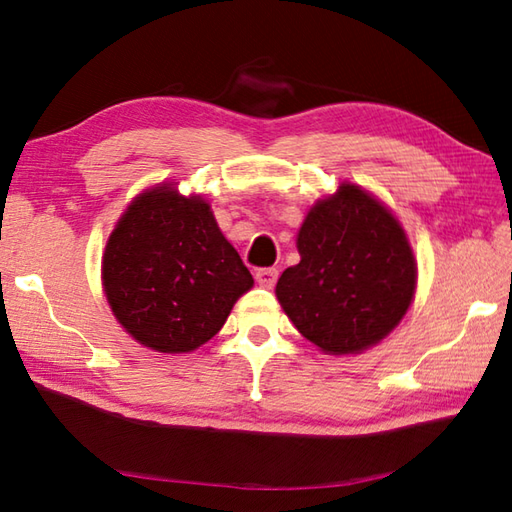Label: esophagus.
<instances>
[{"label": "esophagus", "instance_id": "1", "mask_svg": "<svg viewBox=\"0 0 512 512\" xmlns=\"http://www.w3.org/2000/svg\"><path fill=\"white\" fill-rule=\"evenodd\" d=\"M277 275H279L277 268H259L255 273V279L262 288H273L275 281H277Z\"/></svg>", "mask_w": 512, "mask_h": 512}]
</instances>
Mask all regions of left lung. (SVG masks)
I'll use <instances>...</instances> for the list:
<instances>
[{
    "mask_svg": "<svg viewBox=\"0 0 512 512\" xmlns=\"http://www.w3.org/2000/svg\"><path fill=\"white\" fill-rule=\"evenodd\" d=\"M301 262L284 270L277 299L325 354H358L405 317L418 268L405 228L372 193L345 182L308 211Z\"/></svg>",
    "mask_w": 512,
    "mask_h": 512,
    "instance_id": "left-lung-1",
    "label": "left lung"
}]
</instances>
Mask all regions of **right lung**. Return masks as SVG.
I'll return each instance as SVG.
<instances>
[{"label":"right lung","mask_w":512,"mask_h":512,"mask_svg":"<svg viewBox=\"0 0 512 512\" xmlns=\"http://www.w3.org/2000/svg\"><path fill=\"white\" fill-rule=\"evenodd\" d=\"M103 290L127 334L162 354L198 350L253 288L211 204L171 182L143 191L107 239Z\"/></svg>","instance_id":"right-lung-1"}]
</instances>
